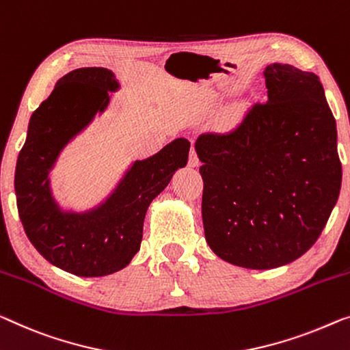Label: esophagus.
Returning <instances> with one entry per match:
<instances>
[{
	"instance_id": "1",
	"label": "esophagus",
	"mask_w": 350,
	"mask_h": 350,
	"mask_svg": "<svg viewBox=\"0 0 350 350\" xmlns=\"http://www.w3.org/2000/svg\"><path fill=\"white\" fill-rule=\"evenodd\" d=\"M189 165L190 166H198V165H200V159H198V154H196L195 148H191L190 154H189Z\"/></svg>"
}]
</instances>
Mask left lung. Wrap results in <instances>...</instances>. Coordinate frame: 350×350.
<instances>
[{
    "label": "left lung",
    "instance_id": "8db88e82",
    "mask_svg": "<svg viewBox=\"0 0 350 350\" xmlns=\"http://www.w3.org/2000/svg\"><path fill=\"white\" fill-rule=\"evenodd\" d=\"M267 102L228 132L202 133V223L208 247L245 269H275L319 239L341 189L336 122L319 77L289 64L264 72Z\"/></svg>",
    "mask_w": 350,
    "mask_h": 350
}]
</instances>
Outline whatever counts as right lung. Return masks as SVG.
<instances>
[{"instance_id": "right-lung-1", "label": "right lung", "mask_w": 350, "mask_h": 350, "mask_svg": "<svg viewBox=\"0 0 350 350\" xmlns=\"http://www.w3.org/2000/svg\"><path fill=\"white\" fill-rule=\"evenodd\" d=\"M118 88L113 72L103 67L62 77L31 116L15 168L17 208L29 242L49 262L77 276H105L132 260L150 201L189 159L190 142L177 138L150 159L135 161L105 204L85 213L62 212L50 191L51 166Z\"/></svg>"}]
</instances>
